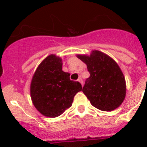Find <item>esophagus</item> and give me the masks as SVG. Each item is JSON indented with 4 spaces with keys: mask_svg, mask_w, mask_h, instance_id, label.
Here are the masks:
<instances>
[{
    "mask_svg": "<svg viewBox=\"0 0 147 147\" xmlns=\"http://www.w3.org/2000/svg\"><path fill=\"white\" fill-rule=\"evenodd\" d=\"M78 82H79L81 83V84H82V86H83V80H82V77H80V78H78Z\"/></svg>",
    "mask_w": 147,
    "mask_h": 147,
    "instance_id": "1",
    "label": "esophagus"
}]
</instances>
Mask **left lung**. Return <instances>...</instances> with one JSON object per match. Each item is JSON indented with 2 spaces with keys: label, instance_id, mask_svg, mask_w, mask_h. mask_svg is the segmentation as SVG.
I'll return each instance as SVG.
<instances>
[{
  "label": "left lung",
  "instance_id": "1",
  "mask_svg": "<svg viewBox=\"0 0 147 147\" xmlns=\"http://www.w3.org/2000/svg\"><path fill=\"white\" fill-rule=\"evenodd\" d=\"M77 57L87 65L90 77L85 81L83 93L94 107L111 111L122 104L126 95V82L123 72L113 59L100 51L90 55Z\"/></svg>",
  "mask_w": 147,
  "mask_h": 147
}]
</instances>
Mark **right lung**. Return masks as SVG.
Masks as SVG:
<instances>
[{
  "mask_svg": "<svg viewBox=\"0 0 147 147\" xmlns=\"http://www.w3.org/2000/svg\"><path fill=\"white\" fill-rule=\"evenodd\" d=\"M62 65L61 58L49 55L38 66L31 81L33 105L46 117H56L64 113L82 89L78 82L70 80V74L62 71Z\"/></svg>",
  "mask_w": 147,
  "mask_h": 147,
  "instance_id": "obj_1",
  "label": "right lung"
}]
</instances>
